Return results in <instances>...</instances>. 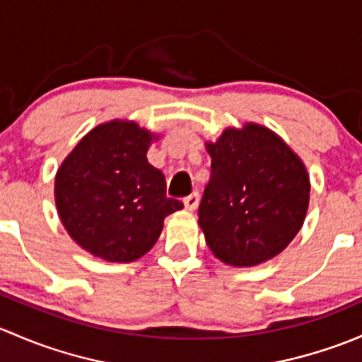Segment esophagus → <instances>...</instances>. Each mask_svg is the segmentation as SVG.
Here are the masks:
<instances>
[{
    "label": "esophagus",
    "mask_w": 362,
    "mask_h": 362,
    "mask_svg": "<svg viewBox=\"0 0 362 362\" xmlns=\"http://www.w3.org/2000/svg\"><path fill=\"white\" fill-rule=\"evenodd\" d=\"M199 193H192V195H188L182 200V204H185L186 211H195V209L199 207Z\"/></svg>",
    "instance_id": "esophagus-1"
}]
</instances>
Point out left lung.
Wrapping results in <instances>:
<instances>
[{
    "label": "left lung",
    "mask_w": 362,
    "mask_h": 362,
    "mask_svg": "<svg viewBox=\"0 0 362 362\" xmlns=\"http://www.w3.org/2000/svg\"><path fill=\"white\" fill-rule=\"evenodd\" d=\"M211 180L199 225L212 255L255 267L281 255L303 226L310 200L307 167L281 136L247 122L206 143Z\"/></svg>",
    "instance_id": "left-lung-1"
}]
</instances>
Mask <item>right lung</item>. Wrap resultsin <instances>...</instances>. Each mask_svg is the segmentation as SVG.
Segmentation results:
<instances>
[{
	"label": "right lung",
	"instance_id": "right-lung-1",
	"mask_svg": "<svg viewBox=\"0 0 362 362\" xmlns=\"http://www.w3.org/2000/svg\"><path fill=\"white\" fill-rule=\"evenodd\" d=\"M158 134L110 120L85 134L55 174V206L69 237L106 262L130 263L158 240L163 219L181 211L146 153Z\"/></svg>",
	"mask_w": 362,
	"mask_h": 362
}]
</instances>
